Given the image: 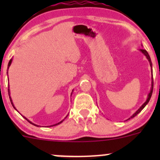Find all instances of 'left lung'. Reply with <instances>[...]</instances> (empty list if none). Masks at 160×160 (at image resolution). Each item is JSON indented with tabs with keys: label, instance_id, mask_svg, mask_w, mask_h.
<instances>
[{
	"label": "left lung",
	"instance_id": "1",
	"mask_svg": "<svg viewBox=\"0 0 160 160\" xmlns=\"http://www.w3.org/2000/svg\"><path fill=\"white\" fill-rule=\"evenodd\" d=\"M140 51H141L142 52L143 54H144L145 56H146V58H147V59H148V60H149V62L150 67H152V62H151V59H150V56H149V53L147 52V51H146V49H140ZM152 90H153V77H152V86H151V90H150V92H149V95H148L147 100H146V102H145L144 104H143L142 105L141 107H140L138 109V110H137L136 111H135V112L134 113V114H132V116H131V118H128V119H130V118H134V117H135V116H136L137 114H138V113H139V112H141V111L142 110V109L144 108L145 107H146V104H147L148 103H149V101L150 98H151V97H152Z\"/></svg>",
	"mask_w": 160,
	"mask_h": 160
}]
</instances>
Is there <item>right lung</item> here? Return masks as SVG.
<instances>
[{"label":"right lung","instance_id":"right-lung-1","mask_svg":"<svg viewBox=\"0 0 160 160\" xmlns=\"http://www.w3.org/2000/svg\"><path fill=\"white\" fill-rule=\"evenodd\" d=\"M11 62H12V59H11V60L9 61V62H8V69H9V67H10V66H11ZM7 73H8V72H7ZM8 94H9V98H10V101H11V104H12V106H13V107L14 108V104H13V102H12V100H11V97H10V90H9V89H8ZM71 94H72V93H71ZM23 117H24V116H23ZM67 117H66V118H67ZM24 118H25L26 119V120L28 121V122H29V123L32 124V125H35V126H38V125H35V124H33V123H32V122H31L30 121H29V120H28V119H27L26 118H25V117H24ZM62 121H64V119H63V120H62ZM62 121H61V122H59V123L56 124V125H52V126H54V125H59V124L62 123Z\"/></svg>","mask_w":160,"mask_h":160}]
</instances>
